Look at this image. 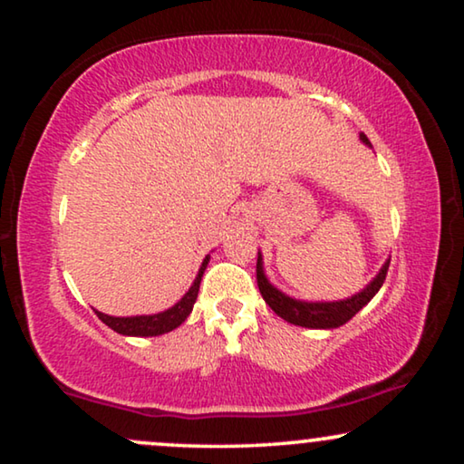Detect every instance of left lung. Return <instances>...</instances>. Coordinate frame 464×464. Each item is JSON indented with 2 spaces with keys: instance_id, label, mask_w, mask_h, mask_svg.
Listing matches in <instances>:
<instances>
[{
  "instance_id": "left-lung-1",
  "label": "left lung",
  "mask_w": 464,
  "mask_h": 464,
  "mask_svg": "<svg viewBox=\"0 0 464 464\" xmlns=\"http://www.w3.org/2000/svg\"><path fill=\"white\" fill-rule=\"evenodd\" d=\"M359 137L365 145H372L370 139H367L363 132H361ZM389 264L391 259L382 266V270L378 272L376 278H373L363 291H359L357 295L346 297V300L340 302H302L285 295L283 291H278L275 287V285H270V281L264 275L262 256L257 253V287L266 304L287 323H294V325L308 329H334L344 325L346 321H351L353 316L378 294L386 278V272H389Z\"/></svg>"
}]
</instances>
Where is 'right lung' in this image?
Here are the masks:
<instances>
[{
	"instance_id": "right-lung-1",
	"label": "right lung",
	"mask_w": 464,
	"mask_h": 464,
	"mask_svg": "<svg viewBox=\"0 0 464 464\" xmlns=\"http://www.w3.org/2000/svg\"><path fill=\"white\" fill-rule=\"evenodd\" d=\"M208 259H211V257L207 256L205 262H202V266H200V270H198V276L194 278V285L188 289V294L183 295L181 300L175 304V306L164 310V313L143 314V316H110V314L99 313V310H94V313H97L99 319L103 321L107 327H111L113 332H118L122 335L150 338V335H162V334L173 332V329L179 327L181 323L188 319L189 313H192L196 297H198L200 281H202V275H205Z\"/></svg>"
}]
</instances>
